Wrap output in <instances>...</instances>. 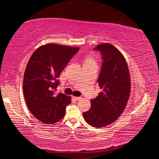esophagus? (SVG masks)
I'll return each instance as SVG.
<instances>
[{
    "label": "esophagus",
    "instance_id": "34e87169",
    "mask_svg": "<svg viewBox=\"0 0 159 159\" xmlns=\"http://www.w3.org/2000/svg\"><path fill=\"white\" fill-rule=\"evenodd\" d=\"M74 99H75V100L79 101L80 99H81V97H74Z\"/></svg>",
    "mask_w": 159,
    "mask_h": 159
}]
</instances>
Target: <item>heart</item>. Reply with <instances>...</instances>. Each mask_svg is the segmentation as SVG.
<instances>
[{
	"label": "heart",
	"mask_w": 159,
	"mask_h": 159,
	"mask_svg": "<svg viewBox=\"0 0 159 159\" xmlns=\"http://www.w3.org/2000/svg\"><path fill=\"white\" fill-rule=\"evenodd\" d=\"M85 63H95V61H94L93 58L90 57H88L85 60Z\"/></svg>",
	"instance_id": "obj_1"
}]
</instances>
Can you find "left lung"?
Instances as JSON below:
<instances>
[{
	"mask_svg": "<svg viewBox=\"0 0 159 159\" xmlns=\"http://www.w3.org/2000/svg\"><path fill=\"white\" fill-rule=\"evenodd\" d=\"M94 50L102 55L98 77L102 92L91 99L90 109L83 115L88 124L102 128L116 120L124 111L130 96V78L125 57L114 45L102 43Z\"/></svg>",
	"mask_w": 159,
	"mask_h": 159,
	"instance_id": "8db88e82",
	"label": "left lung"
}]
</instances>
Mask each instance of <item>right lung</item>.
Segmentation results:
<instances>
[{"mask_svg": "<svg viewBox=\"0 0 159 159\" xmlns=\"http://www.w3.org/2000/svg\"><path fill=\"white\" fill-rule=\"evenodd\" d=\"M79 50L49 43L37 48L29 59L24 75V96L29 111L40 121L52 124L64 116L71 98L55 93L58 78Z\"/></svg>", "mask_w": 159, "mask_h": 159, "instance_id": "1", "label": "right lung"}]
</instances>
